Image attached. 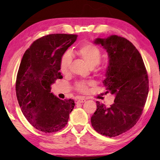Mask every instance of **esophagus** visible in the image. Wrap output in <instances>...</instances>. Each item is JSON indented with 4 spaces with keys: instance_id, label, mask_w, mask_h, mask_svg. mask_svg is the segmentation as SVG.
Listing matches in <instances>:
<instances>
[{
    "instance_id": "esophagus-1",
    "label": "esophagus",
    "mask_w": 160,
    "mask_h": 160,
    "mask_svg": "<svg viewBox=\"0 0 160 160\" xmlns=\"http://www.w3.org/2000/svg\"><path fill=\"white\" fill-rule=\"evenodd\" d=\"M86 101L85 98H84V97H80V98L78 99V102H80V103H83Z\"/></svg>"
}]
</instances>
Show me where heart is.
<instances>
[{
  "instance_id": "heart-1",
  "label": "heart",
  "mask_w": 160,
  "mask_h": 160,
  "mask_svg": "<svg viewBox=\"0 0 160 160\" xmlns=\"http://www.w3.org/2000/svg\"><path fill=\"white\" fill-rule=\"evenodd\" d=\"M77 54L79 57L90 68L94 69L97 72H102L103 68L97 66L102 58V51L99 48L92 44H86L82 45L77 50ZM72 62L71 54L70 52H66L62 56L60 61V70L62 73L66 75L68 73L70 64ZM92 85V82L80 81L75 84V89L80 92H86L88 86Z\"/></svg>"
}]
</instances>
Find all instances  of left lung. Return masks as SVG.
Listing matches in <instances>:
<instances>
[{
    "label": "left lung",
    "mask_w": 160,
    "mask_h": 160,
    "mask_svg": "<svg viewBox=\"0 0 160 160\" xmlns=\"http://www.w3.org/2000/svg\"><path fill=\"white\" fill-rule=\"evenodd\" d=\"M94 43L108 53L109 66L103 84L115 99L109 108L97 102L92 126L99 134L115 137L133 127L142 114L149 92L147 70L139 51L126 38L111 35L97 38Z\"/></svg>",
    "instance_id": "left-lung-1"
}]
</instances>
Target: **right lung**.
<instances>
[{"label":"right lung","instance_id":"obj_1","mask_svg":"<svg viewBox=\"0 0 160 160\" xmlns=\"http://www.w3.org/2000/svg\"><path fill=\"white\" fill-rule=\"evenodd\" d=\"M78 35L53 34L33 42L22 58L15 90L22 112L32 126L44 132L63 128L75 107L73 99L61 100L51 85L63 76L60 61Z\"/></svg>","mask_w":160,"mask_h":160}]
</instances>
